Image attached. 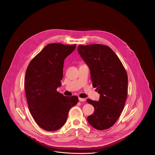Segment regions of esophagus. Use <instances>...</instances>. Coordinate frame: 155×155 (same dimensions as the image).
I'll return each instance as SVG.
<instances>
[{"label":"esophagus","instance_id":"obj_1","mask_svg":"<svg viewBox=\"0 0 155 155\" xmlns=\"http://www.w3.org/2000/svg\"><path fill=\"white\" fill-rule=\"evenodd\" d=\"M78 99H79V101H81V102H84V101H85V98H82V97H78Z\"/></svg>","mask_w":155,"mask_h":155}]
</instances>
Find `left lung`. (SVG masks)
<instances>
[{
	"instance_id": "1",
	"label": "left lung",
	"mask_w": 155,
	"mask_h": 155,
	"mask_svg": "<svg viewBox=\"0 0 155 155\" xmlns=\"http://www.w3.org/2000/svg\"><path fill=\"white\" fill-rule=\"evenodd\" d=\"M78 51L90 69L92 86L101 95L99 101L87 99L95 108L87 120L98 130L112 127L123 110L127 96L128 76L121 61L106 45H79Z\"/></svg>"
}]
</instances>
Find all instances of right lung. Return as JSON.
I'll return each mask as SVG.
<instances>
[{
    "label": "right lung",
    "mask_w": 155,
    "mask_h": 155,
    "mask_svg": "<svg viewBox=\"0 0 155 155\" xmlns=\"http://www.w3.org/2000/svg\"><path fill=\"white\" fill-rule=\"evenodd\" d=\"M75 47V44L48 45L27 68L25 91L29 110L37 124L46 131L60 128L70 109L78 102L77 96H64L57 91L61 85L64 59Z\"/></svg>",
    "instance_id": "1"
}]
</instances>
